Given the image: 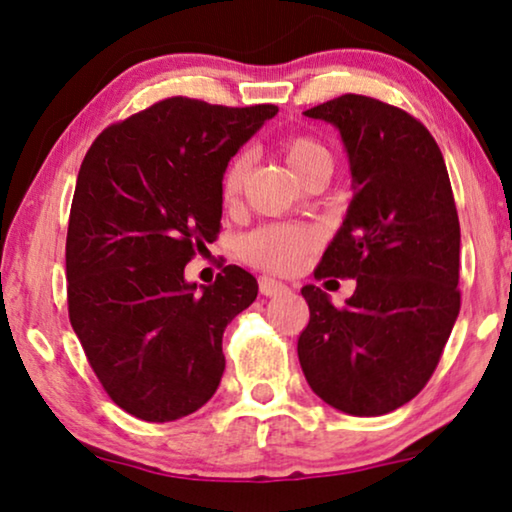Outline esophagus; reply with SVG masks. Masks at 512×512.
<instances>
[{
  "label": "esophagus",
  "instance_id": "esophagus-1",
  "mask_svg": "<svg viewBox=\"0 0 512 512\" xmlns=\"http://www.w3.org/2000/svg\"><path fill=\"white\" fill-rule=\"evenodd\" d=\"M258 289H261L263 296H284L286 291H289V286L284 282H279V279H272V277H261L258 279Z\"/></svg>",
  "mask_w": 512,
  "mask_h": 512
}]
</instances>
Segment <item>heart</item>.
Returning a JSON list of instances; mask_svg holds the SVG:
<instances>
[{
	"instance_id": "1",
	"label": "heart",
	"mask_w": 512,
	"mask_h": 512,
	"mask_svg": "<svg viewBox=\"0 0 512 512\" xmlns=\"http://www.w3.org/2000/svg\"><path fill=\"white\" fill-rule=\"evenodd\" d=\"M284 158L293 174L305 170L314 160L328 158V151L317 139L310 137H293L284 144ZM244 174H247V158L237 156L230 160L221 177V198L226 205L240 198ZM314 244L312 228L305 226H265L258 228L249 237H244L242 254L251 263L261 265L265 270L291 272L296 270L310 247Z\"/></svg>"
}]
</instances>
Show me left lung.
<instances>
[{
    "label": "left lung",
    "mask_w": 512,
    "mask_h": 512,
    "mask_svg": "<svg viewBox=\"0 0 512 512\" xmlns=\"http://www.w3.org/2000/svg\"><path fill=\"white\" fill-rule=\"evenodd\" d=\"M340 132L352 177L345 221L314 277L356 279L335 307L300 289L310 324L298 359L314 394L354 417L415 398L459 317V216L436 139L417 118L373 97L342 95L305 111Z\"/></svg>",
    "instance_id": "obj_1"
}]
</instances>
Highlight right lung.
<instances>
[{
    "instance_id": "right-lung-1",
    "label": "right lung",
    "mask_w": 512,
    "mask_h": 512,
    "mask_svg": "<svg viewBox=\"0 0 512 512\" xmlns=\"http://www.w3.org/2000/svg\"><path fill=\"white\" fill-rule=\"evenodd\" d=\"M272 104L170 97L111 125L83 158L67 230L69 321L118 408L174 422L219 387L228 321L256 300L247 270L214 284L184 268L221 226V177Z\"/></svg>"
}]
</instances>
